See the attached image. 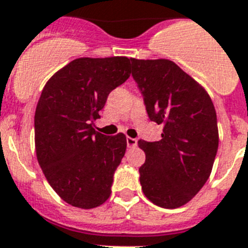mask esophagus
Listing matches in <instances>:
<instances>
[{"label": "esophagus", "mask_w": 248, "mask_h": 248, "mask_svg": "<svg viewBox=\"0 0 248 248\" xmlns=\"http://www.w3.org/2000/svg\"><path fill=\"white\" fill-rule=\"evenodd\" d=\"M126 141H127V146H128V147H136L137 146V140L136 139H132V137H127L126 139Z\"/></svg>", "instance_id": "obj_1"}]
</instances>
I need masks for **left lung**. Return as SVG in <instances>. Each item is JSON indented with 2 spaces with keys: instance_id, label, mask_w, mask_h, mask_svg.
Listing matches in <instances>:
<instances>
[{
  "instance_id": "8db88e82",
  "label": "left lung",
  "mask_w": 248,
  "mask_h": 248,
  "mask_svg": "<svg viewBox=\"0 0 248 248\" xmlns=\"http://www.w3.org/2000/svg\"><path fill=\"white\" fill-rule=\"evenodd\" d=\"M131 62L148 117L163 126L160 141H139L146 154L139 170L142 191L160 207H181L203 187L212 171L218 148L214 103L175 62Z\"/></svg>"
}]
</instances>
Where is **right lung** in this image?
Listing matches in <instances>:
<instances>
[{
  "mask_svg": "<svg viewBox=\"0 0 248 248\" xmlns=\"http://www.w3.org/2000/svg\"><path fill=\"white\" fill-rule=\"evenodd\" d=\"M127 57L73 60L42 90L34 113V145L48 184L63 201L93 208L111 195L126 136L96 132L93 121L109 92L130 77Z\"/></svg>",
  "mask_w": 248,
  "mask_h": 248,
  "instance_id": "1",
  "label": "right lung"
}]
</instances>
